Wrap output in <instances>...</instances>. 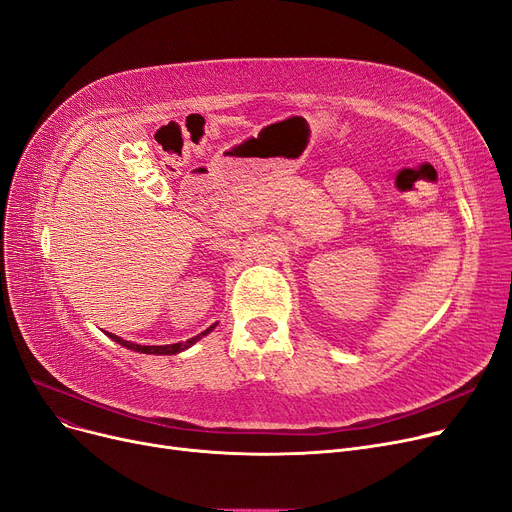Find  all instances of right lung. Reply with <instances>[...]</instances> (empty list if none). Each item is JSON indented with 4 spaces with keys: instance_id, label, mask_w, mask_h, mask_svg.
Masks as SVG:
<instances>
[{
    "instance_id": "obj_1",
    "label": "right lung",
    "mask_w": 512,
    "mask_h": 512,
    "mask_svg": "<svg viewBox=\"0 0 512 512\" xmlns=\"http://www.w3.org/2000/svg\"><path fill=\"white\" fill-rule=\"evenodd\" d=\"M215 328V324L213 326H209L205 332H201V335H196V337H192V339H188V341H180V343H173V345H138V343H131V341H125V339H121V337H117V335H113V332H106V337H110L113 341H117L119 345H123V347H127V349H131V351H140V353H150V355H175V353H180V351H184V349H188V347H192L196 341H201L205 335H209V332Z\"/></svg>"
}]
</instances>
